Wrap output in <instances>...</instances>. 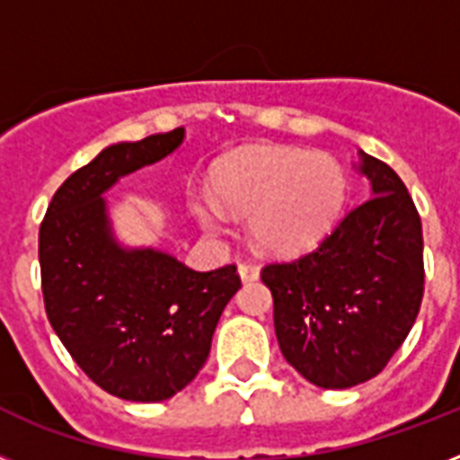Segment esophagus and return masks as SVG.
<instances>
[{"instance_id": "1", "label": "esophagus", "mask_w": 460, "mask_h": 460, "mask_svg": "<svg viewBox=\"0 0 460 460\" xmlns=\"http://www.w3.org/2000/svg\"><path fill=\"white\" fill-rule=\"evenodd\" d=\"M238 274H241L243 281H255L260 277V270L255 265H251V262H241L238 265Z\"/></svg>"}]
</instances>
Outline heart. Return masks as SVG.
I'll return each instance as SVG.
<instances>
[{"label": "heart", "mask_w": 460, "mask_h": 460, "mask_svg": "<svg viewBox=\"0 0 460 460\" xmlns=\"http://www.w3.org/2000/svg\"><path fill=\"white\" fill-rule=\"evenodd\" d=\"M212 198L193 202L195 217L212 234L224 231L222 207L251 217L260 251L294 255L320 241L346 198V176L329 155L296 147H252L224 159L212 176Z\"/></svg>", "instance_id": "obj_1"}]
</instances>
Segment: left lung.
Segmentation results:
<instances>
[{
	"mask_svg": "<svg viewBox=\"0 0 460 460\" xmlns=\"http://www.w3.org/2000/svg\"><path fill=\"white\" fill-rule=\"evenodd\" d=\"M372 198L320 245L267 262L274 329L288 365L322 389H349L385 370L406 341L425 291L422 224L392 166L363 155Z\"/></svg>",
	"mask_w": 460,
	"mask_h": 460,
	"instance_id": "obj_1",
	"label": "left lung"
}]
</instances>
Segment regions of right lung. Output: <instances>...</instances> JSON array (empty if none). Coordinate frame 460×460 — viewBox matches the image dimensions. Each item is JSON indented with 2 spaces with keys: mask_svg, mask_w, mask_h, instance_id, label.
Segmentation results:
<instances>
[{
  "mask_svg": "<svg viewBox=\"0 0 460 460\" xmlns=\"http://www.w3.org/2000/svg\"><path fill=\"white\" fill-rule=\"evenodd\" d=\"M181 140L183 128H173L110 146L61 183L40 224L47 320L97 386L140 403L193 382L241 287L236 265L198 272L153 248L124 251L111 236L104 190Z\"/></svg>",
  "mask_w": 460,
  "mask_h": 460,
  "instance_id": "1",
  "label": "right lung"
}]
</instances>
